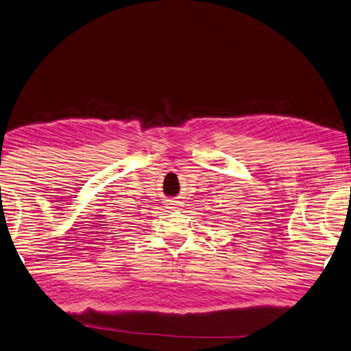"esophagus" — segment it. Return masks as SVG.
Here are the masks:
<instances>
[{"label": "esophagus", "mask_w": 351, "mask_h": 351, "mask_svg": "<svg viewBox=\"0 0 351 351\" xmlns=\"http://www.w3.org/2000/svg\"><path fill=\"white\" fill-rule=\"evenodd\" d=\"M165 202H167V206H169V208H174L178 206V201H176V199H165Z\"/></svg>", "instance_id": "esophagus-1"}]
</instances>
